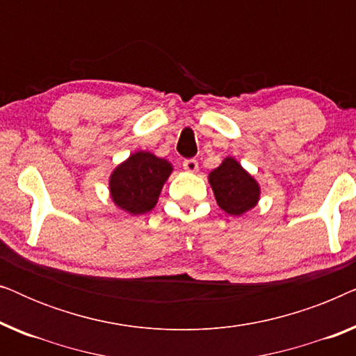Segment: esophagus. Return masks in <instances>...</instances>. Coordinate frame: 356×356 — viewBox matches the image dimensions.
<instances>
[{
  "mask_svg": "<svg viewBox=\"0 0 356 356\" xmlns=\"http://www.w3.org/2000/svg\"><path fill=\"white\" fill-rule=\"evenodd\" d=\"M183 168L186 170L188 173H196L197 170H199L197 160H196V159H188V160H184V162H183Z\"/></svg>",
  "mask_w": 356,
  "mask_h": 356,
  "instance_id": "esophagus-1",
  "label": "esophagus"
}]
</instances>
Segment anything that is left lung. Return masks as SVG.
Returning <instances> with one entry per match:
<instances>
[{"label":"left lung","instance_id":"8db88e82","mask_svg":"<svg viewBox=\"0 0 356 356\" xmlns=\"http://www.w3.org/2000/svg\"><path fill=\"white\" fill-rule=\"evenodd\" d=\"M207 179L218 207L230 216H243L259 202V183L235 157L223 159L222 163L209 173Z\"/></svg>","mask_w":356,"mask_h":356}]
</instances>
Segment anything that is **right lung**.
Returning <instances> with one entry per match:
<instances>
[{"label": "right lung", "instance_id": "obj_1", "mask_svg": "<svg viewBox=\"0 0 356 356\" xmlns=\"http://www.w3.org/2000/svg\"><path fill=\"white\" fill-rule=\"evenodd\" d=\"M173 165L147 150H138L116 165L108 178L110 197L116 207L131 213L150 212L159 202V196Z\"/></svg>", "mask_w": 356, "mask_h": 356}]
</instances>
